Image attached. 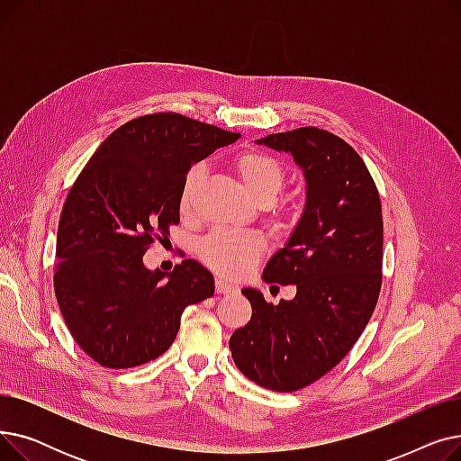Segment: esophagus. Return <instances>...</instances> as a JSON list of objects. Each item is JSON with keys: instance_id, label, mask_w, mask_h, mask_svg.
<instances>
[{"instance_id": "1", "label": "esophagus", "mask_w": 461, "mask_h": 461, "mask_svg": "<svg viewBox=\"0 0 461 461\" xmlns=\"http://www.w3.org/2000/svg\"><path fill=\"white\" fill-rule=\"evenodd\" d=\"M214 289H216V294H221V295H231V294L237 292V287L233 284H228L222 278L214 280Z\"/></svg>"}]
</instances>
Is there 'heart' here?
<instances>
[{
    "mask_svg": "<svg viewBox=\"0 0 461 461\" xmlns=\"http://www.w3.org/2000/svg\"><path fill=\"white\" fill-rule=\"evenodd\" d=\"M233 169L250 196L259 202H273L285 183L282 164L259 149H247L233 158ZM205 166H192L181 185L179 209L183 214L192 211L194 198L203 181ZM263 252V239L249 231H214L205 237L198 254L214 273L226 278H239L249 273Z\"/></svg>",
    "mask_w": 461,
    "mask_h": 461,
    "instance_id": "heart-1",
    "label": "heart"
}]
</instances>
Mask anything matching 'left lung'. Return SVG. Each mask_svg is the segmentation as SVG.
Masks as SVG:
<instances>
[{"label":"left lung","instance_id":"left-lung-1","mask_svg":"<svg viewBox=\"0 0 461 461\" xmlns=\"http://www.w3.org/2000/svg\"><path fill=\"white\" fill-rule=\"evenodd\" d=\"M256 143L292 155L306 181L299 222L261 276L294 284L297 294L273 304L254 287L240 289L252 318L231 334L230 349L249 379L292 393L330 372L372 318L381 289V202L366 164L327 131L303 127Z\"/></svg>","mask_w":461,"mask_h":461}]
</instances>
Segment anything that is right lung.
I'll list each match as a JSON object with an SVG mask.
<instances>
[{"label":"right lung","mask_w":461,"mask_h":461,"mask_svg":"<svg viewBox=\"0 0 461 461\" xmlns=\"http://www.w3.org/2000/svg\"><path fill=\"white\" fill-rule=\"evenodd\" d=\"M240 134L181 113H151L113 131L65 200L54 289L77 344L106 368H134L174 344L188 304L214 294L194 259L148 269L153 239L179 224L181 185L194 162Z\"/></svg>","instance_id":"right-lung-1"}]
</instances>
